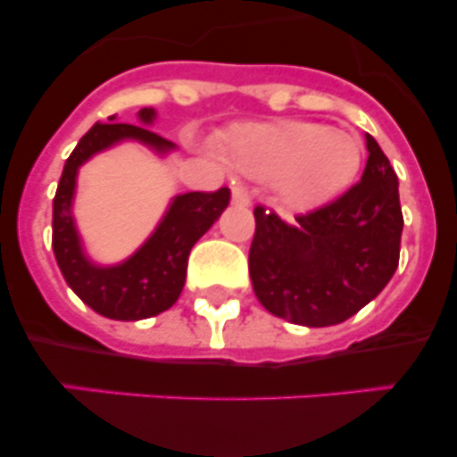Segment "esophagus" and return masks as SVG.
<instances>
[{
	"label": "esophagus",
	"instance_id": "1",
	"mask_svg": "<svg viewBox=\"0 0 457 457\" xmlns=\"http://www.w3.org/2000/svg\"><path fill=\"white\" fill-rule=\"evenodd\" d=\"M233 204H237V206H249L251 204V193L245 184L233 186Z\"/></svg>",
	"mask_w": 457,
	"mask_h": 457
}]
</instances>
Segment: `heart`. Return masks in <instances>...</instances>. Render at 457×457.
Here are the masks:
<instances>
[{
    "mask_svg": "<svg viewBox=\"0 0 457 457\" xmlns=\"http://www.w3.org/2000/svg\"><path fill=\"white\" fill-rule=\"evenodd\" d=\"M224 152L237 170L278 179L280 197L294 208L334 197L361 166V143L354 134L312 120L240 125L226 137Z\"/></svg>",
    "mask_w": 457,
    "mask_h": 457,
    "instance_id": "1",
    "label": "heart"
}]
</instances>
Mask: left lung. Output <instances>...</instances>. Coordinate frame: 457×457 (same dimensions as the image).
<instances>
[{
	"instance_id": "8db88e82",
	"label": "left lung",
	"mask_w": 457,
	"mask_h": 457,
	"mask_svg": "<svg viewBox=\"0 0 457 457\" xmlns=\"http://www.w3.org/2000/svg\"><path fill=\"white\" fill-rule=\"evenodd\" d=\"M366 145L361 181L294 224L255 206L249 273L258 301L278 319L307 328L343 323L393 278L403 228L399 181L370 134Z\"/></svg>"
}]
</instances>
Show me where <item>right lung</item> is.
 I'll return each mask as SVG.
<instances>
[{
  "mask_svg": "<svg viewBox=\"0 0 457 457\" xmlns=\"http://www.w3.org/2000/svg\"><path fill=\"white\" fill-rule=\"evenodd\" d=\"M154 116V110L143 107L141 125L116 123V116H110V123H96L69 154L54 197V253L60 271L85 305L114 320L150 319L175 305L184 289L190 249L231 202L228 188L177 195L156 231L132 258L116 267H98L87 258L71 215L78 168L125 138L145 143L161 154L172 150L175 143L143 128L152 125Z\"/></svg>",
  "mask_w": 457,
  "mask_h": 457,
  "instance_id": "1",
  "label": "right lung"
}]
</instances>
